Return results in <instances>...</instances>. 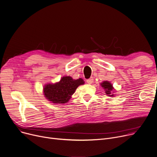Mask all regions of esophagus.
Listing matches in <instances>:
<instances>
[{"mask_svg":"<svg viewBox=\"0 0 157 157\" xmlns=\"http://www.w3.org/2000/svg\"><path fill=\"white\" fill-rule=\"evenodd\" d=\"M93 78H90V79H88L87 80H86V82H87V83H88V84H92L93 83Z\"/></svg>","mask_w":157,"mask_h":157,"instance_id":"1","label":"esophagus"}]
</instances>
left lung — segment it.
<instances>
[{"label": "left lung", "mask_w": 157, "mask_h": 157, "mask_svg": "<svg viewBox=\"0 0 157 157\" xmlns=\"http://www.w3.org/2000/svg\"><path fill=\"white\" fill-rule=\"evenodd\" d=\"M101 86L104 89L105 91L106 95H107L109 97H113L114 95L112 93L113 91V88L112 86V85L109 81H105L102 82L101 84H100ZM114 93V92H113Z\"/></svg>", "instance_id": "obj_1"}]
</instances>
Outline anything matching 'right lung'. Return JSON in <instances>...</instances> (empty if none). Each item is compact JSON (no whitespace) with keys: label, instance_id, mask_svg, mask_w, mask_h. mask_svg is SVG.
<instances>
[{"label":"right lung","instance_id":"1","mask_svg":"<svg viewBox=\"0 0 157 157\" xmlns=\"http://www.w3.org/2000/svg\"><path fill=\"white\" fill-rule=\"evenodd\" d=\"M84 83L81 78L73 79L71 76H64L55 84L45 85L44 93L45 98L53 103H65L68 102L77 88Z\"/></svg>","mask_w":157,"mask_h":157}]
</instances>
